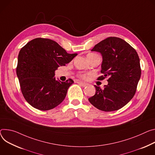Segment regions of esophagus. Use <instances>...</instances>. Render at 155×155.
<instances>
[{"instance_id": "34e87169", "label": "esophagus", "mask_w": 155, "mask_h": 155, "mask_svg": "<svg viewBox=\"0 0 155 155\" xmlns=\"http://www.w3.org/2000/svg\"><path fill=\"white\" fill-rule=\"evenodd\" d=\"M77 83L79 84L80 85H81V86H82V87H87V86L88 85V83H84V82H82V81H77Z\"/></svg>"}]
</instances>
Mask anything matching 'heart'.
Listing matches in <instances>:
<instances>
[{"mask_svg":"<svg viewBox=\"0 0 155 155\" xmlns=\"http://www.w3.org/2000/svg\"><path fill=\"white\" fill-rule=\"evenodd\" d=\"M95 55V54H88L87 56H91V55ZM80 77L81 78H83V79H87V78H88V75H87V74L80 75Z\"/></svg>","mask_w":155,"mask_h":155,"instance_id":"b5f03b06","label":"heart"}]
</instances>
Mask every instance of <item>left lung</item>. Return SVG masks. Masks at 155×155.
Instances as JSON below:
<instances>
[{
  "mask_svg": "<svg viewBox=\"0 0 155 155\" xmlns=\"http://www.w3.org/2000/svg\"><path fill=\"white\" fill-rule=\"evenodd\" d=\"M91 51L101 53L103 62L97 80L108 77L104 89L94 85L95 94L88 98L97 109L110 112L127 104L136 92L141 76L140 59L136 51L124 39L109 37L94 46Z\"/></svg>",
  "mask_w": 155,
  "mask_h": 155,
  "instance_id": "obj_1",
  "label": "left lung"
}]
</instances>
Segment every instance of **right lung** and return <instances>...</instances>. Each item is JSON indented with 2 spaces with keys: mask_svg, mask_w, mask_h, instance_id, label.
I'll use <instances>...</instances> for the list:
<instances>
[{
  "mask_svg": "<svg viewBox=\"0 0 155 155\" xmlns=\"http://www.w3.org/2000/svg\"><path fill=\"white\" fill-rule=\"evenodd\" d=\"M77 53L68 54L55 41L36 38L20 51L17 75L26 101L41 110L52 109L65 99L68 88L74 83L57 80L55 71L71 62Z\"/></svg>",
  "mask_w": 155,
  "mask_h": 155,
  "instance_id": "right-lung-1",
  "label": "right lung"
}]
</instances>
